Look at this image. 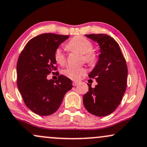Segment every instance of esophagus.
<instances>
[{"instance_id": "34e87169", "label": "esophagus", "mask_w": 147, "mask_h": 147, "mask_svg": "<svg viewBox=\"0 0 147 147\" xmlns=\"http://www.w3.org/2000/svg\"><path fill=\"white\" fill-rule=\"evenodd\" d=\"M72 84H73L74 86H76V85H77L78 84H79V82H78V81H73Z\"/></svg>"}]
</instances>
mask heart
Returning <instances> with one entry per match:
<instances>
[{"label": "heart", "instance_id": "1", "mask_svg": "<svg viewBox=\"0 0 147 147\" xmlns=\"http://www.w3.org/2000/svg\"><path fill=\"white\" fill-rule=\"evenodd\" d=\"M94 44L92 42L82 36H77L71 38L66 44V49L71 51H77L83 54L85 62L93 64L98 60V54L93 51ZM54 59L57 64L63 65L66 62V55L64 51L57 48L54 51ZM64 75L72 80L79 79L81 76L86 73V69L82 67L68 66L63 70Z\"/></svg>", "mask_w": 147, "mask_h": 147}]
</instances>
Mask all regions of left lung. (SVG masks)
<instances>
[{
    "label": "left lung",
    "mask_w": 147,
    "mask_h": 147,
    "mask_svg": "<svg viewBox=\"0 0 147 147\" xmlns=\"http://www.w3.org/2000/svg\"><path fill=\"white\" fill-rule=\"evenodd\" d=\"M85 36L99 44L100 54L97 64L88 75L98 83L94 88L87 83L89 92L83 96V105L91 114L107 116L120 105L126 90V61L119 45L112 37L105 34Z\"/></svg>",
    "instance_id": "obj_1"
}]
</instances>
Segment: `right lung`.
Returning a JSON list of instances; mask_svg holds the SVG:
<instances>
[{"label":"right lung","mask_w":147,"mask_h":147,"mask_svg":"<svg viewBox=\"0 0 147 147\" xmlns=\"http://www.w3.org/2000/svg\"><path fill=\"white\" fill-rule=\"evenodd\" d=\"M68 37L53 33L38 35L27 42L18 57V87L26 107L38 115L53 114L72 87L71 80L64 75H59L56 81L47 79L57 70L55 50Z\"/></svg>","instance_id":"obj_1"}]
</instances>
